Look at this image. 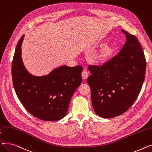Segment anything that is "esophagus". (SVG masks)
<instances>
[{
  "label": "esophagus",
  "mask_w": 152,
  "mask_h": 152,
  "mask_svg": "<svg viewBox=\"0 0 152 152\" xmlns=\"http://www.w3.org/2000/svg\"><path fill=\"white\" fill-rule=\"evenodd\" d=\"M88 75H89V74H88V72H87V70H83L82 73V78L84 79V80H86V79H87V78L88 77Z\"/></svg>",
  "instance_id": "34e87169"
}]
</instances>
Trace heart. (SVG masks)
<instances>
[{
    "mask_svg": "<svg viewBox=\"0 0 152 152\" xmlns=\"http://www.w3.org/2000/svg\"><path fill=\"white\" fill-rule=\"evenodd\" d=\"M112 55V49L109 45L103 47L100 54L97 56V60L100 62H104L108 59Z\"/></svg>",
    "mask_w": 152,
    "mask_h": 152,
    "instance_id": "heart-1",
    "label": "heart"
}]
</instances>
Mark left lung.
I'll use <instances>...</instances> for the list:
<instances>
[{
	"mask_svg": "<svg viewBox=\"0 0 152 152\" xmlns=\"http://www.w3.org/2000/svg\"><path fill=\"white\" fill-rule=\"evenodd\" d=\"M126 41L118 55L101 66H89L87 82L95 113L110 118L127 111L135 102L143 85L146 61L134 35L121 30Z\"/></svg>",
	"mask_w": 152,
	"mask_h": 152,
	"instance_id": "8db88e82",
	"label": "left lung"
}]
</instances>
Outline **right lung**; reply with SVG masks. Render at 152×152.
<instances>
[{
	"label": "right lung",
	"mask_w": 152,
	"mask_h": 152,
	"mask_svg": "<svg viewBox=\"0 0 152 152\" xmlns=\"http://www.w3.org/2000/svg\"><path fill=\"white\" fill-rule=\"evenodd\" d=\"M24 35L18 42L12 61L13 84L18 99L31 115L55 121L66 115L74 92L82 83V66H62L45 75L35 76L26 69L21 57Z\"/></svg>",
	"instance_id": "1"
}]
</instances>
